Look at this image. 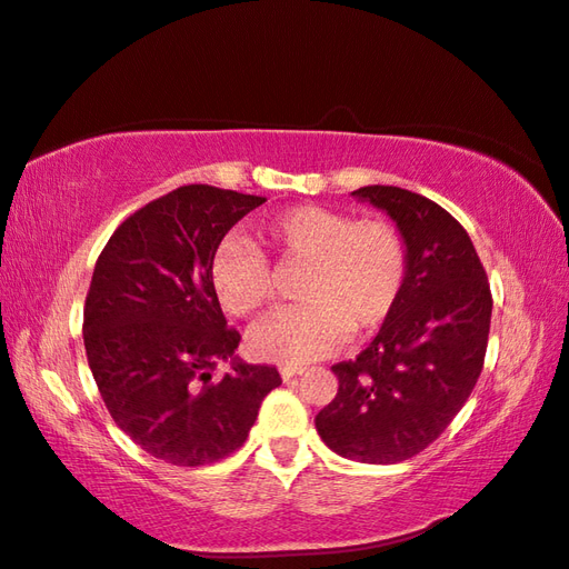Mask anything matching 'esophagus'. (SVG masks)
<instances>
[{"label":"esophagus","instance_id":"1","mask_svg":"<svg viewBox=\"0 0 569 569\" xmlns=\"http://www.w3.org/2000/svg\"><path fill=\"white\" fill-rule=\"evenodd\" d=\"M280 372H282V380L289 382V380H295L297 375L305 372V368H299V365H284V368H282Z\"/></svg>","mask_w":569,"mask_h":569}]
</instances>
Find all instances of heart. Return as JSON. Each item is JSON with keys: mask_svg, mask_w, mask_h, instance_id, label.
Segmentation results:
<instances>
[{"mask_svg": "<svg viewBox=\"0 0 569 569\" xmlns=\"http://www.w3.org/2000/svg\"><path fill=\"white\" fill-rule=\"evenodd\" d=\"M258 251L226 238L213 250L211 284L233 317L252 319L277 299V274L292 272L297 307L258 323L250 350L262 360L309 362L346 336L375 333L395 313L409 277L407 238L387 219H350L319 204H299L256 226Z\"/></svg>", "mask_w": 569, "mask_h": 569, "instance_id": "heart-1", "label": "heart"}]
</instances>
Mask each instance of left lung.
Returning <instances> with one entry per match:
<instances>
[{
	"label": "left lung",
	"mask_w": 569,
	"mask_h": 569,
	"mask_svg": "<svg viewBox=\"0 0 569 569\" xmlns=\"http://www.w3.org/2000/svg\"><path fill=\"white\" fill-rule=\"evenodd\" d=\"M385 209L409 246V277L395 313L356 360L336 362L338 391L317 416L333 452L391 465L446 431L485 368L491 289L456 217L409 189L352 192Z\"/></svg>",
	"instance_id": "1"
}]
</instances>
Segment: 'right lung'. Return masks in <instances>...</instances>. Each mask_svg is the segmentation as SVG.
<instances>
[{
	"mask_svg": "<svg viewBox=\"0 0 569 569\" xmlns=\"http://www.w3.org/2000/svg\"><path fill=\"white\" fill-rule=\"evenodd\" d=\"M264 201L184 184L133 211L99 252L84 299L87 362L113 423L158 460L229 458L282 385L274 365L236 362L221 380L209 375L241 343L213 292V250Z\"/></svg>",
	"mask_w": 569,
	"mask_h": 569,
	"instance_id": "obj_1",
	"label": "right lung"
}]
</instances>
